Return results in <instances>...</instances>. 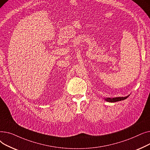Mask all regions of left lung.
I'll use <instances>...</instances> for the list:
<instances>
[{
    "instance_id": "obj_1",
    "label": "left lung",
    "mask_w": 150,
    "mask_h": 150,
    "mask_svg": "<svg viewBox=\"0 0 150 150\" xmlns=\"http://www.w3.org/2000/svg\"><path fill=\"white\" fill-rule=\"evenodd\" d=\"M129 96H128L127 97H114V98H104L105 100L108 101V102H111V103H114V102H116V101H121V100H124L125 99H127L128 97Z\"/></svg>"
}]
</instances>
